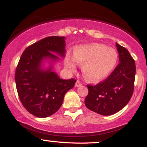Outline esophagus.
<instances>
[{"label": "esophagus", "instance_id": "obj_1", "mask_svg": "<svg viewBox=\"0 0 147 147\" xmlns=\"http://www.w3.org/2000/svg\"><path fill=\"white\" fill-rule=\"evenodd\" d=\"M82 85V84L79 81H77V82L75 83V87H79V86H81Z\"/></svg>", "mask_w": 147, "mask_h": 147}]
</instances>
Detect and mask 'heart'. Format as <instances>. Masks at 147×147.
Returning a JSON list of instances; mask_svg holds the SVG:
<instances>
[{"label": "heart", "mask_w": 147, "mask_h": 147, "mask_svg": "<svg viewBox=\"0 0 147 147\" xmlns=\"http://www.w3.org/2000/svg\"><path fill=\"white\" fill-rule=\"evenodd\" d=\"M117 52L114 48L95 43L76 47L73 57H65V65L74 71L77 67L76 63L82 65L84 77L89 82H97L110 75L117 65Z\"/></svg>", "instance_id": "obj_1"}]
</instances>
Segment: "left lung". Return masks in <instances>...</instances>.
<instances>
[{
    "instance_id": "1",
    "label": "left lung",
    "mask_w": 147,
    "mask_h": 147,
    "mask_svg": "<svg viewBox=\"0 0 147 147\" xmlns=\"http://www.w3.org/2000/svg\"><path fill=\"white\" fill-rule=\"evenodd\" d=\"M119 63L103 82L88 85L85 105L102 115H111L129 103L134 90L136 63L127 49L116 43Z\"/></svg>"
}]
</instances>
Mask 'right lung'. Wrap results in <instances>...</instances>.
I'll list each match as a JSON object with an SVG mask.
<instances>
[{"mask_svg": "<svg viewBox=\"0 0 147 147\" xmlns=\"http://www.w3.org/2000/svg\"><path fill=\"white\" fill-rule=\"evenodd\" d=\"M65 38L54 36L40 40L25 49L18 61L15 73L18 97L25 109L36 117L55 113L65 94L75 86V79H62L53 71L58 56L65 57ZM45 61L49 63L47 68Z\"/></svg>", "mask_w": 147, "mask_h": 147, "instance_id": "right-lung-1", "label": "right lung"}]
</instances>
